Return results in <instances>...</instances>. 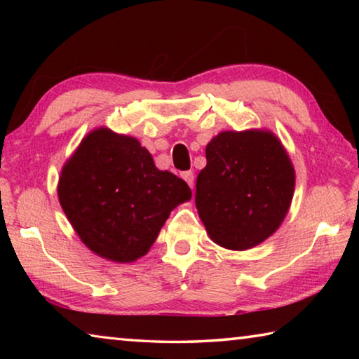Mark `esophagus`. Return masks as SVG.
<instances>
[{
    "mask_svg": "<svg viewBox=\"0 0 359 359\" xmlns=\"http://www.w3.org/2000/svg\"><path fill=\"white\" fill-rule=\"evenodd\" d=\"M182 177H184V180L187 182L188 185H190V188L194 187V175L191 171H185L184 174H182Z\"/></svg>",
    "mask_w": 359,
    "mask_h": 359,
    "instance_id": "obj_1",
    "label": "esophagus"
}]
</instances>
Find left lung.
Listing matches in <instances>:
<instances>
[{
    "label": "left lung",
    "mask_w": 359,
    "mask_h": 359,
    "mask_svg": "<svg viewBox=\"0 0 359 359\" xmlns=\"http://www.w3.org/2000/svg\"><path fill=\"white\" fill-rule=\"evenodd\" d=\"M194 203L210 239L247 250L280 226L294 190V169L269 131H223L205 147Z\"/></svg>",
    "instance_id": "8db88e82"
}]
</instances>
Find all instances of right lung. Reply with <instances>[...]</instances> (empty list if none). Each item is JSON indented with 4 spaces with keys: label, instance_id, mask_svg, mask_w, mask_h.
<instances>
[{
    "label": "right lung",
    "instance_id": "1",
    "mask_svg": "<svg viewBox=\"0 0 359 359\" xmlns=\"http://www.w3.org/2000/svg\"><path fill=\"white\" fill-rule=\"evenodd\" d=\"M58 198L90 250L131 263L149 252L171 210L188 201L191 190L177 175L160 171L137 139L100 128L65 165Z\"/></svg>",
    "mask_w": 359,
    "mask_h": 359
}]
</instances>
